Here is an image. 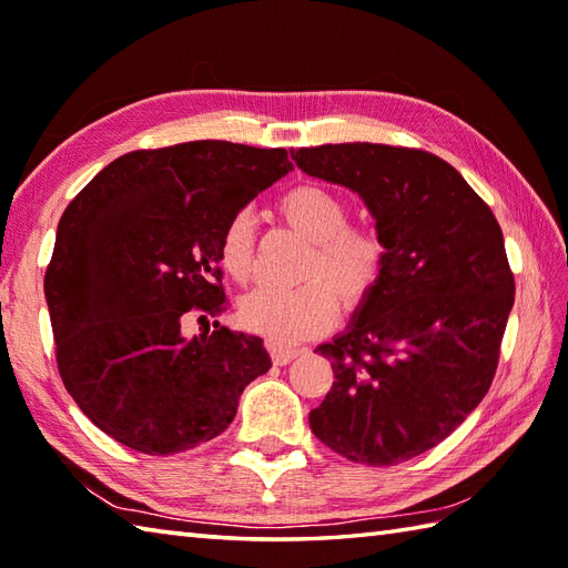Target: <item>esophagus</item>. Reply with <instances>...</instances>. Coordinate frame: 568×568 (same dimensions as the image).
<instances>
[{"mask_svg":"<svg viewBox=\"0 0 568 568\" xmlns=\"http://www.w3.org/2000/svg\"><path fill=\"white\" fill-rule=\"evenodd\" d=\"M268 352H271L273 364H277V366H287L293 358H297L300 354H303V352H300V348H285V346H277V344H271Z\"/></svg>","mask_w":568,"mask_h":568,"instance_id":"obj_1","label":"esophagus"}]
</instances>
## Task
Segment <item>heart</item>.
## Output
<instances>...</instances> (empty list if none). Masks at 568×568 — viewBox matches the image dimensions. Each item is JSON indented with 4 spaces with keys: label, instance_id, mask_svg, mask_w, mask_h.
I'll use <instances>...</instances> for the list:
<instances>
[{
    "label": "heart",
    "instance_id": "1",
    "mask_svg": "<svg viewBox=\"0 0 568 568\" xmlns=\"http://www.w3.org/2000/svg\"><path fill=\"white\" fill-rule=\"evenodd\" d=\"M285 224L312 241L300 287L258 285L241 297L239 322L248 332L263 334L275 344H295L327 332L339 300L356 307L373 293L383 273L385 248L364 226L348 224V202L324 185H297L277 202ZM253 222L246 212L226 222L220 241L222 268L244 283L253 273Z\"/></svg>",
    "mask_w": 568,
    "mask_h": 568
}]
</instances>
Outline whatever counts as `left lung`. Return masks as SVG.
<instances>
[{"mask_svg": "<svg viewBox=\"0 0 568 568\" xmlns=\"http://www.w3.org/2000/svg\"><path fill=\"white\" fill-rule=\"evenodd\" d=\"M291 155L303 173L356 192L385 248L373 293L317 346L334 383L310 427L348 462H409L449 437L496 376L515 303L500 224L427 151L327 143Z\"/></svg>", "mask_w": 568, "mask_h": 568, "instance_id": "left-lung-1", "label": "left lung"}]
</instances>
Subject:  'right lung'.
Here are the masks:
<instances>
[{
  "instance_id": "add662e5",
  "label": "right lung",
  "mask_w": 568,
  "mask_h": 568,
  "mask_svg": "<svg viewBox=\"0 0 568 568\" xmlns=\"http://www.w3.org/2000/svg\"><path fill=\"white\" fill-rule=\"evenodd\" d=\"M291 171L285 149L187 141L122 155L65 207L43 283L58 371L119 444L163 456L210 442L271 368L261 336L183 324L224 310V226Z\"/></svg>"
}]
</instances>
